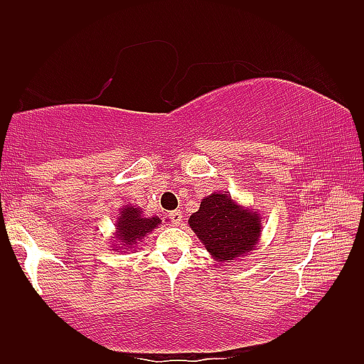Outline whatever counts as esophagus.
<instances>
[{
  "label": "esophagus",
  "instance_id": "obj_1",
  "mask_svg": "<svg viewBox=\"0 0 364 364\" xmlns=\"http://www.w3.org/2000/svg\"><path fill=\"white\" fill-rule=\"evenodd\" d=\"M169 220H171V225L178 226L179 223H181V220H183V213L179 211V210L171 211V213H169Z\"/></svg>",
  "mask_w": 364,
  "mask_h": 364
}]
</instances>
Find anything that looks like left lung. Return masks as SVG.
<instances>
[{
    "label": "left lung",
    "instance_id": "8db88e82",
    "mask_svg": "<svg viewBox=\"0 0 364 364\" xmlns=\"http://www.w3.org/2000/svg\"><path fill=\"white\" fill-rule=\"evenodd\" d=\"M188 223L218 263L250 253L261 231V218L223 193L205 198Z\"/></svg>",
    "mask_w": 364,
    "mask_h": 364
}]
</instances>
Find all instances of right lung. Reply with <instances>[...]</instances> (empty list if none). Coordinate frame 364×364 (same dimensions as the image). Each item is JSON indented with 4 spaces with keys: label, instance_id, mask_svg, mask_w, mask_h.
I'll return each instance as SVG.
<instances>
[{
    "label": "right lung",
    "instance_id": "1",
    "mask_svg": "<svg viewBox=\"0 0 364 364\" xmlns=\"http://www.w3.org/2000/svg\"><path fill=\"white\" fill-rule=\"evenodd\" d=\"M159 218H143L138 208L124 206L121 211V216L116 223V230H118V238L124 246L136 245V241H141V238L146 236V232L153 231L154 228L159 225Z\"/></svg>",
    "mask_w": 364,
    "mask_h": 364
}]
</instances>
